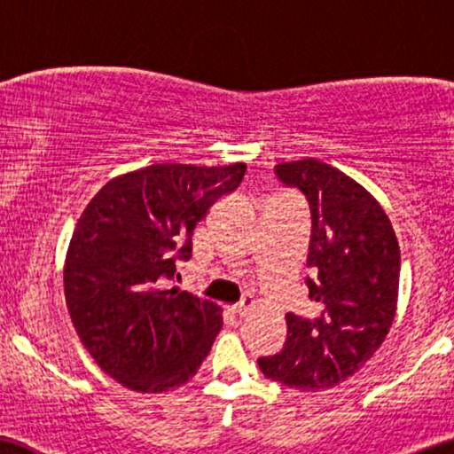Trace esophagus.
Returning a JSON list of instances; mask_svg holds the SVG:
<instances>
[{"mask_svg":"<svg viewBox=\"0 0 454 454\" xmlns=\"http://www.w3.org/2000/svg\"><path fill=\"white\" fill-rule=\"evenodd\" d=\"M253 303H254L253 300H242L240 303H236V306L232 308V312H234L236 316H240V317H242V316H247V314H248V309L253 308Z\"/></svg>","mask_w":454,"mask_h":454,"instance_id":"1","label":"esophagus"}]
</instances>
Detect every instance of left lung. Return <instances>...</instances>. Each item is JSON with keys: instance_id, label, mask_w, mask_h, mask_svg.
<instances>
[{"instance_id": "obj_1", "label": "left lung", "mask_w": 454, "mask_h": 454, "mask_svg": "<svg viewBox=\"0 0 454 454\" xmlns=\"http://www.w3.org/2000/svg\"><path fill=\"white\" fill-rule=\"evenodd\" d=\"M277 179L306 195L312 212L306 279L314 316L287 314L281 353L259 358L265 377L301 391L330 389L355 375L394 324L400 245L379 201L317 159L279 162Z\"/></svg>"}]
</instances>
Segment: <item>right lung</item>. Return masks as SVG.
I'll list each match as a JSON object with an SVG mask.
<instances>
[{
  "label": "right lung",
  "mask_w": 454,
  "mask_h": 454,
  "mask_svg": "<svg viewBox=\"0 0 454 454\" xmlns=\"http://www.w3.org/2000/svg\"><path fill=\"white\" fill-rule=\"evenodd\" d=\"M245 162H160L120 175L81 214L65 259L73 326L107 375L132 391L162 394L187 383L222 328V309L165 283L192 256V236Z\"/></svg>",
  "instance_id": "add662e5"
}]
</instances>
